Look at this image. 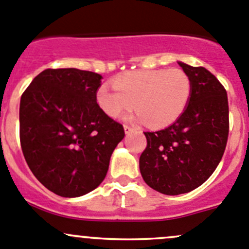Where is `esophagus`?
Instances as JSON below:
<instances>
[{
    "label": "esophagus",
    "instance_id": "obj_1",
    "mask_svg": "<svg viewBox=\"0 0 249 249\" xmlns=\"http://www.w3.org/2000/svg\"><path fill=\"white\" fill-rule=\"evenodd\" d=\"M124 130H125V134L129 135V134H131L132 131H134V127L129 126V125H124Z\"/></svg>",
    "mask_w": 249,
    "mask_h": 249
}]
</instances>
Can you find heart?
Segmentation results:
<instances>
[{
    "label": "heart",
    "mask_w": 249,
    "mask_h": 249,
    "mask_svg": "<svg viewBox=\"0 0 249 249\" xmlns=\"http://www.w3.org/2000/svg\"><path fill=\"white\" fill-rule=\"evenodd\" d=\"M113 88L103 84L97 89L101 109L108 117L119 118L135 105L137 119L153 129L175 123L192 93L189 75L178 68L127 71L113 80Z\"/></svg>",
    "instance_id": "obj_1"
}]
</instances>
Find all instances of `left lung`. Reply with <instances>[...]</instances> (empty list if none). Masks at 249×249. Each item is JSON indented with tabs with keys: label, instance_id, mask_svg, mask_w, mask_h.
Here are the masks:
<instances>
[{
	"label": "left lung",
	"instance_id": "1",
	"mask_svg": "<svg viewBox=\"0 0 249 249\" xmlns=\"http://www.w3.org/2000/svg\"><path fill=\"white\" fill-rule=\"evenodd\" d=\"M178 66L189 75L192 93L185 112L170 126L144 132L140 157L144 182L160 194H187L206 182L223 158L229 136L228 93L203 67Z\"/></svg>",
	"mask_w": 249,
	"mask_h": 249
}]
</instances>
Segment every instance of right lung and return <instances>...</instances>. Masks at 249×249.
<instances>
[{"label":"right lung","instance_id":"add662e5","mask_svg":"<svg viewBox=\"0 0 249 249\" xmlns=\"http://www.w3.org/2000/svg\"><path fill=\"white\" fill-rule=\"evenodd\" d=\"M101 79L75 68L46 69L21 95L24 158L35 178L58 196L80 197L95 190L125 136L123 125L97 105Z\"/></svg>","mask_w":249,"mask_h":249}]
</instances>
